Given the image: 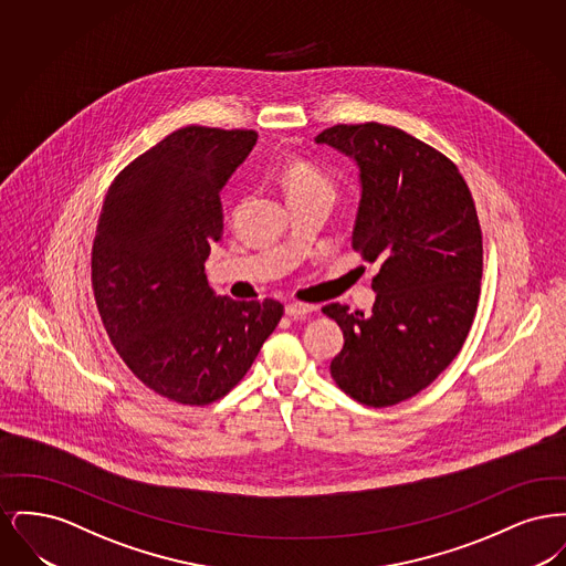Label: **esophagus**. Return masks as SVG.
<instances>
[{"label": "esophagus", "instance_id": "1", "mask_svg": "<svg viewBox=\"0 0 566 566\" xmlns=\"http://www.w3.org/2000/svg\"><path fill=\"white\" fill-rule=\"evenodd\" d=\"M316 307L314 305H307V303H289L286 305V316L291 318H303L307 314H312Z\"/></svg>", "mask_w": 566, "mask_h": 566}]
</instances>
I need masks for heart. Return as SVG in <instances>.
<instances>
[{"label": "heart", "instance_id": "heart-1", "mask_svg": "<svg viewBox=\"0 0 566 566\" xmlns=\"http://www.w3.org/2000/svg\"><path fill=\"white\" fill-rule=\"evenodd\" d=\"M282 182L289 190V197L293 195H303V192H324L333 197L335 185L328 178V174L323 171L316 163L307 159H289L282 165Z\"/></svg>", "mask_w": 566, "mask_h": 566}]
</instances>
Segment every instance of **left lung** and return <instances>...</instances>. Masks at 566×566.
Wrapping results in <instances>:
<instances>
[{
  "instance_id": "left-lung-1",
  "label": "left lung",
  "mask_w": 566,
  "mask_h": 566,
  "mask_svg": "<svg viewBox=\"0 0 566 566\" xmlns=\"http://www.w3.org/2000/svg\"><path fill=\"white\" fill-rule=\"evenodd\" d=\"M316 142L358 165L352 248L379 263L371 314L323 307L346 339L331 377L358 403H401L446 371L475 318L484 268L475 203L457 165L403 129L335 125Z\"/></svg>"
}]
</instances>
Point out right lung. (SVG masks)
I'll use <instances>...</instances> for the list:
<instances>
[{
	"instance_id": "add662e5",
	"label": "right lung",
	"mask_w": 566,
	"mask_h": 566,
	"mask_svg": "<svg viewBox=\"0 0 566 566\" xmlns=\"http://www.w3.org/2000/svg\"><path fill=\"white\" fill-rule=\"evenodd\" d=\"M252 129L189 125L109 185L91 252L93 295L112 346L169 401L222 399L284 314L275 298H218L203 263L220 240V190L256 144Z\"/></svg>"
}]
</instances>
